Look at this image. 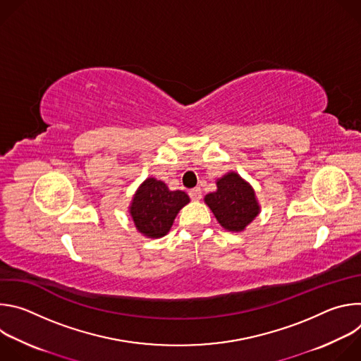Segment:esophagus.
<instances>
[{"label": "esophagus", "mask_w": 361, "mask_h": 361, "mask_svg": "<svg viewBox=\"0 0 361 361\" xmlns=\"http://www.w3.org/2000/svg\"><path fill=\"white\" fill-rule=\"evenodd\" d=\"M188 195H190V198H191V200H194V201H198V200L201 198V188H200V187H195V188L190 190Z\"/></svg>", "instance_id": "34e87169"}]
</instances>
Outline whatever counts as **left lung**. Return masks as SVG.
<instances>
[{
    "instance_id": "1",
    "label": "left lung",
    "mask_w": 361,
    "mask_h": 361,
    "mask_svg": "<svg viewBox=\"0 0 361 361\" xmlns=\"http://www.w3.org/2000/svg\"><path fill=\"white\" fill-rule=\"evenodd\" d=\"M204 201L228 231H243L260 212L251 185L235 173L220 178L217 191L205 195Z\"/></svg>"
}]
</instances>
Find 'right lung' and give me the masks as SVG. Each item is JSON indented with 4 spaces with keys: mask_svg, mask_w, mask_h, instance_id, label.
<instances>
[{
    "mask_svg": "<svg viewBox=\"0 0 361 361\" xmlns=\"http://www.w3.org/2000/svg\"><path fill=\"white\" fill-rule=\"evenodd\" d=\"M188 201L184 191H171L163 181L147 178L133 198L130 213L141 234L159 238L170 231L176 216Z\"/></svg>",
    "mask_w": 361,
    "mask_h": 361,
    "instance_id": "obj_1",
    "label": "right lung"
}]
</instances>
